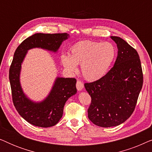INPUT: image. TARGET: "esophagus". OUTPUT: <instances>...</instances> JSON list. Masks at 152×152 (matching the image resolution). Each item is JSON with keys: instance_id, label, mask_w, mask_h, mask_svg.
I'll list each match as a JSON object with an SVG mask.
<instances>
[{"instance_id": "obj_1", "label": "esophagus", "mask_w": 152, "mask_h": 152, "mask_svg": "<svg viewBox=\"0 0 152 152\" xmlns=\"http://www.w3.org/2000/svg\"><path fill=\"white\" fill-rule=\"evenodd\" d=\"M76 88L78 91H82L84 88V83L80 80H77V82L76 83Z\"/></svg>"}]
</instances>
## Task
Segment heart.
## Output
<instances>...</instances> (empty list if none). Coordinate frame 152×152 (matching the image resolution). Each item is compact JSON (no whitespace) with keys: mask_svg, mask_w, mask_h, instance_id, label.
Returning a JSON list of instances; mask_svg holds the SVG:
<instances>
[{"mask_svg":"<svg viewBox=\"0 0 152 152\" xmlns=\"http://www.w3.org/2000/svg\"><path fill=\"white\" fill-rule=\"evenodd\" d=\"M115 56L111 43L83 41L75 44L70 56L62 55L61 63L68 71L74 72L81 65V72L86 80L96 81L105 75Z\"/></svg>","mask_w":152,"mask_h":152,"instance_id":"heart-1","label":"heart"}]
</instances>
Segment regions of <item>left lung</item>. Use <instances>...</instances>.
I'll return each mask as SVG.
<instances>
[{
    "mask_svg": "<svg viewBox=\"0 0 152 152\" xmlns=\"http://www.w3.org/2000/svg\"><path fill=\"white\" fill-rule=\"evenodd\" d=\"M111 38L118 50L113 67L102 78L84 84L91 97L88 117L102 127L118 126L132 115L143 84L137 51L120 37Z\"/></svg>",
    "mask_w": 152,
    "mask_h": 152,
    "instance_id": "left-lung-1",
    "label": "left lung"
}]
</instances>
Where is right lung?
I'll list each match as a JSON object with an SVG mask.
<instances>
[{
    "instance_id": "right-lung-1",
    "label": "right lung",
    "mask_w": 152,
    "mask_h": 152,
    "mask_svg": "<svg viewBox=\"0 0 152 152\" xmlns=\"http://www.w3.org/2000/svg\"><path fill=\"white\" fill-rule=\"evenodd\" d=\"M68 35L67 33H37L25 39L14 53L9 71L12 101L20 115L34 126L46 128L58 123L63 115L66 102L77 93V81L75 78L57 77L48 96L41 102H33L27 98L20 86L21 64L28 50L41 48L57 52Z\"/></svg>"
}]
</instances>
